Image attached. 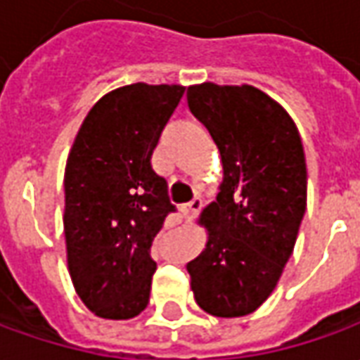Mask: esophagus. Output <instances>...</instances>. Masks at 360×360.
Returning <instances> with one entry per match:
<instances>
[{
    "instance_id": "1",
    "label": "esophagus",
    "mask_w": 360,
    "mask_h": 360,
    "mask_svg": "<svg viewBox=\"0 0 360 360\" xmlns=\"http://www.w3.org/2000/svg\"><path fill=\"white\" fill-rule=\"evenodd\" d=\"M202 210V200L200 198H194L192 202H188V204L180 205V212H182V215H184L186 219H192L195 213Z\"/></svg>"
}]
</instances>
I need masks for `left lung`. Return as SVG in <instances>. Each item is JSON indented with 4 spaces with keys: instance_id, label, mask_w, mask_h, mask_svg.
Returning <instances> with one entry per match:
<instances>
[{
    "instance_id": "left-lung-1",
    "label": "left lung",
    "mask_w": 360,
    "mask_h": 360,
    "mask_svg": "<svg viewBox=\"0 0 360 360\" xmlns=\"http://www.w3.org/2000/svg\"><path fill=\"white\" fill-rule=\"evenodd\" d=\"M188 105L219 148L223 182L200 223L207 243L186 269L198 306L249 316L276 288L306 213L308 172L288 111L255 86L188 88Z\"/></svg>"
}]
</instances>
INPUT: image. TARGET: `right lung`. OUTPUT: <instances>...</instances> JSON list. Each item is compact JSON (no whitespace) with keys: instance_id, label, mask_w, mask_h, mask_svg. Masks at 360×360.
<instances>
[{"instance_id":"add662e5","label":"right lung","mask_w":360,"mask_h":360,"mask_svg":"<svg viewBox=\"0 0 360 360\" xmlns=\"http://www.w3.org/2000/svg\"><path fill=\"white\" fill-rule=\"evenodd\" d=\"M184 86L137 82L109 91L82 123L64 170V237L76 294L103 319L147 308L150 247L176 207L150 156Z\"/></svg>"}]
</instances>
